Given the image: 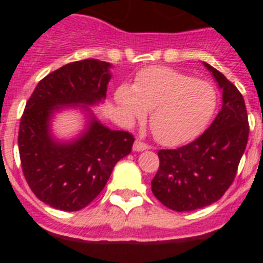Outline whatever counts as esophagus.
Wrapping results in <instances>:
<instances>
[{
	"label": "esophagus",
	"mask_w": 263,
	"mask_h": 263,
	"mask_svg": "<svg viewBox=\"0 0 263 263\" xmlns=\"http://www.w3.org/2000/svg\"><path fill=\"white\" fill-rule=\"evenodd\" d=\"M147 148H150V146L146 145V143H143V142H141L139 139H137L133 145L134 152H143V150H147Z\"/></svg>",
	"instance_id": "obj_1"
}]
</instances>
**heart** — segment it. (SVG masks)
Returning <instances> with one entry per match:
<instances>
[{
  "mask_svg": "<svg viewBox=\"0 0 263 263\" xmlns=\"http://www.w3.org/2000/svg\"><path fill=\"white\" fill-rule=\"evenodd\" d=\"M116 99L129 120H142L146 110H152L153 130L167 146L196 138L217 108V92L211 83L167 67L141 71L133 88L121 85Z\"/></svg>",
  "mask_w": 263,
  "mask_h": 263,
  "instance_id": "b5f03b06",
  "label": "heart"
}]
</instances>
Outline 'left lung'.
Instances as JSON below:
<instances>
[{
  "label": "left lung",
  "instance_id": "1",
  "mask_svg": "<svg viewBox=\"0 0 263 263\" xmlns=\"http://www.w3.org/2000/svg\"><path fill=\"white\" fill-rule=\"evenodd\" d=\"M222 90V106L211 126L194 142L159 150V168L152 191L176 212L195 211L217 201L236 178L249 137L242 95L221 72L204 63Z\"/></svg>",
  "mask_w": 263,
  "mask_h": 263
}]
</instances>
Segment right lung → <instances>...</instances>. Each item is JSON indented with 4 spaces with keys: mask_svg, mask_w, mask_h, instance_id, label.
Here are the masks:
<instances>
[{
    "mask_svg": "<svg viewBox=\"0 0 263 263\" xmlns=\"http://www.w3.org/2000/svg\"><path fill=\"white\" fill-rule=\"evenodd\" d=\"M110 67L97 59L68 63L42 79L25 106L18 133L23 175L39 200L55 210L73 212L92 203L116 163L132 153L134 137L104 126L89 108L106 97ZM68 106L87 113V127L60 143L50 136L49 121Z\"/></svg>",
    "mask_w": 263,
    "mask_h": 263,
    "instance_id": "right-lung-1",
    "label": "right lung"
}]
</instances>
